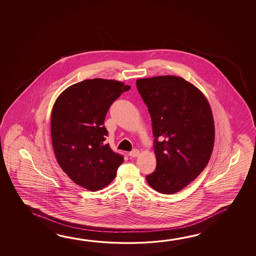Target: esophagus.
Listing matches in <instances>:
<instances>
[{
	"label": "esophagus",
	"mask_w": 256,
	"mask_h": 256,
	"mask_svg": "<svg viewBox=\"0 0 256 256\" xmlns=\"http://www.w3.org/2000/svg\"><path fill=\"white\" fill-rule=\"evenodd\" d=\"M130 156H131V157H136V156H138L139 154V150L138 149H134V150H132V151L130 152Z\"/></svg>",
	"instance_id": "obj_1"
}]
</instances>
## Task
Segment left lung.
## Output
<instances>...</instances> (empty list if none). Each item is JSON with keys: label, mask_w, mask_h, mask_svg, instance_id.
Masks as SVG:
<instances>
[{"label": "left lung", "mask_w": 256, "mask_h": 256, "mask_svg": "<svg viewBox=\"0 0 256 256\" xmlns=\"http://www.w3.org/2000/svg\"><path fill=\"white\" fill-rule=\"evenodd\" d=\"M136 88L151 116L154 172L146 176L159 193L172 194L194 180L209 162L214 122L206 96L180 76L136 80Z\"/></svg>", "instance_id": "8db88e82"}]
</instances>
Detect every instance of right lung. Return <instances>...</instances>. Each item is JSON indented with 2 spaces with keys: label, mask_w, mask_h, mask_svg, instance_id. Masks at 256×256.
Listing matches in <instances>:
<instances>
[{
  "label": "right lung",
  "mask_w": 256,
  "mask_h": 256,
  "mask_svg": "<svg viewBox=\"0 0 256 256\" xmlns=\"http://www.w3.org/2000/svg\"><path fill=\"white\" fill-rule=\"evenodd\" d=\"M116 80L94 78L72 84L55 102L50 134L57 162L84 188L96 191L114 180L124 158L105 142V116L110 105L128 91Z\"/></svg>",
  "instance_id": "obj_1"
}]
</instances>
